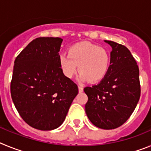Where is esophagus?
<instances>
[{"label": "esophagus", "instance_id": "esophagus-1", "mask_svg": "<svg viewBox=\"0 0 151 151\" xmlns=\"http://www.w3.org/2000/svg\"><path fill=\"white\" fill-rule=\"evenodd\" d=\"M78 91L79 92L83 91V87H82V86H78Z\"/></svg>", "mask_w": 151, "mask_h": 151}]
</instances>
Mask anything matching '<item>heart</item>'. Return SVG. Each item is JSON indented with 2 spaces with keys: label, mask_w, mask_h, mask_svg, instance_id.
Returning <instances> with one entry per match:
<instances>
[{
  "label": "heart",
  "mask_w": 151,
  "mask_h": 151,
  "mask_svg": "<svg viewBox=\"0 0 151 151\" xmlns=\"http://www.w3.org/2000/svg\"><path fill=\"white\" fill-rule=\"evenodd\" d=\"M110 63V54L99 45L88 42H80L69 47L67 54L59 57L62 72L67 78H72L76 72L80 79L97 83L106 77Z\"/></svg>",
  "instance_id": "b5f03b06"
}]
</instances>
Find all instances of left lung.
Segmentation results:
<instances>
[{"label": "left lung", "instance_id": "1", "mask_svg": "<svg viewBox=\"0 0 151 151\" xmlns=\"http://www.w3.org/2000/svg\"><path fill=\"white\" fill-rule=\"evenodd\" d=\"M110 65L100 83L86 87L85 112L89 120L102 129H114L125 123L135 109L141 96L139 69L129 49L112 41Z\"/></svg>", "mask_w": 151, "mask_h": 151}]
</instances>
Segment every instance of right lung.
<instances>
[{
	"instance_id": "right-lung-1",
	"label": "right lung",
	"mask_w": 151,
	"mask_h": 151,
	"mask_svg": "<svg viewBox=\"0 0 151 151\" xmlns=\"http://www.w3.org/2000/svg\"><path fill=\"white\" fill-rule=\"evenodd\" d=\"M63 39L35 38L17 57L10 83L12 100L26 123L42 131L58 128L65 120L78 86L59 64Z\"/></svg>"
}]
</instances>
